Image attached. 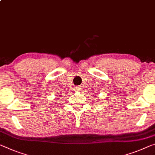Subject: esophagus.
Masks as SVG:
<instances>
[{
	"mask_svg": "<svg viewBox=\"0 0 155 155\" xmlns=\"http://www.w3.org/2000/svg\"><path fill=\"white\" fill-rule=\"evenodd\" d=\"M75 91H80V88L79 87H75Z\"/></svg>",
	"mask_w": 155,
	"mask_h": 155,
	"instance_id": "obj_1",
	"label": "esophagus"
}]
</instances>
